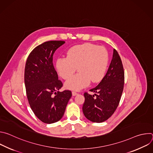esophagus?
<instances>
[{"instance_id":"1","label":"esophagus","mask_w":153,"mask_h":153,"mask_svg":"<svg viewBox=\"0 0 153 153\" xmlns=\"http://www.w3.org/2000/svg\"><path fill=\"white\" fill-rule=\"evenodd\" d=\"M77 94H78V93H76V92H75V91H73V92H72V95H73V96H76V95H77Z\"/></svg>"}]
</instances>
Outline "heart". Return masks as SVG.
Here are the masks:
<instances>
[{
    "label": "heart",
    "mask_w": 153,
    "mask_h": 153,
    "mask_svg": "<svg viewBox=\"0 0 153 153\" xmlns=\"http://www.w3.org/2000/svg\"><path fill=\"white\" fill-rule=\"evenodd\" d=\"M108 62V53L103 47L86 43L70 48L67 52V57L56 60V68L63 79L68 80L77 67L79 73L65 83V87L79 91L91 81L96 83L103 79Z\"/></svg>",
    "instance_id": "obj_1"
}]
</instances>
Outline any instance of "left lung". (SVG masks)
Returning a JSON list of instances; mask_svg holds the SVG:
<instances>
[{"label":"left lung","mask_w":153,"mask_h":153,"mask_svg":"<svg viewBox=\"0 0 153 153\" xmlns=\"http://www.w3.org/2000/svg\"><path fill=\"white\" fill-rule=\"evenodd\" d=\"M124 85V71L120 57L114 49L107 73L101 82L90 91L97 93L84 94L82 106L83 114L87 119L101 123L110 118L119 105Z\"/></svg>","instance_id":"8db88e82"}]
</instances>
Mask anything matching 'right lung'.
<instances>
[{"label":"right lung","instance_id":"obj_1","mask_svg":"<svg viewBox=\"0 0 153 153\" xmlns=\"http://www.w3.org/2000/svg\"><path fill=\"white\" fill-rule=\"evenodd\" d=\"M65 43L48 41L36 47L27 60L24 80L27 96L32 111L43 123H53L63 117L72 94L59 91L62 83L53 63L56 50Z\"/></svg>","mask_w":153,"mask_h":153}]
</instances>
